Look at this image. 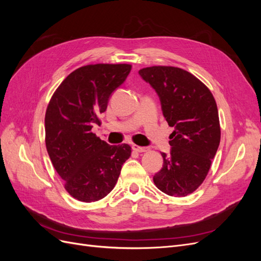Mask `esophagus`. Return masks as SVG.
Instances as JSON below:
<instances>
[{
  "instance_id": "obj_1",
  "label": "esophagus",
  "mask_w": 261,
  "mask_h": 261,
  "mask_svg": "<svg viewBox=\"0 0 261 261\" xmlns=\"http://www.w3.org/2000/svg\"><path fill=\"white\" fill-rule=\"evenodd\" d=\"M133 149L137 152H146L149 150L148 147H140V146H137V145H133Z\"/></svg>"
}]
</instances>
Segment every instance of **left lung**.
I'll return each mask as SVG.
<instances>
[{
  "label": "left lung",
  "instance_id": "obj_1",
  "mask_svg": "<svg viewBox=\"0 0 261 261\" xmlns=\"http://www.w3.org/2000/svg\"><path fill=\"white\" fill-rule=\"evenodd\" d=\"M139 75L153 87L165 120L174 127L171 153H162L163 168L153 183L169 196L185 197L202 184L220 145L216 100L206 85L183 68L150 66Z\"/></svg>",
  "mask_w": 261,
  "mask_h": 261
}]
</instances>
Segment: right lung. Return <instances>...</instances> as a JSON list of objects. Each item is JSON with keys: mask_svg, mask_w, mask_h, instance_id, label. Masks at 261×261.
Masks as SVG:
<instances>
[{"mask_svg": "<svg viewBox=\"0 0 261 261\" xmlns=\"http://www.w3.org/2000/svg\"><path fill=\"white\" fill-rule=\"evenodd\" d=\"M130 64H89L61 83L45 111V147L53 168L73 198L98 201L112 191L132 154L127 144L110 146L91 132L101 125L111 93L130 73Z\"/></svg>", "mask_w": 261, "mask_h": 261, "instance_id": "add662e5", "label": "right lung"}]
</instances>
